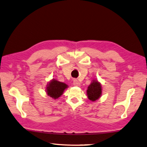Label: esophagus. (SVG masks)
I'll return each mask as SVG.
<instances>
[{
  "label": "esophagus",
  "instance_id": "1",
  "mask_svg": "<svg viewBox=\"0 0 147 147\" xmlns=\"http://www.w3.org/2000/svg\"><path fill=\"white\" fill-rule=\"evenodd\" d=\"M73 85H74V86H76V87H79V86L80 85V83L77 80H75L74 79V80H73Z\"/></svg>",
  "mask_w": 147,
  "mask_h": 147
}]
</instances>
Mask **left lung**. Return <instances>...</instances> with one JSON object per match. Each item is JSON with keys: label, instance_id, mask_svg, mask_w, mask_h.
I'll return each mask as SVG.
<instances>
[{"label": "left lung", "instance_id": "8db88e82", "mask_svg": "<svg viewBox=\"0 0 147 147\" xmlns=\"http://www.w3.org/2000/svg\"><path fill=\"white\" fill-rule=\"evenodd\" d=\"M101 94L102 87L100 83L97 80H92L87 90L88 98L92 101H95L101 96Z\"/></svg>", "mask_w": 147, "mask_h": 147}]
</instances>
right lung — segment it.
<instances>
[{"label": "right lung", "instance_id": "1", "mask_svg": "<svg viewBox=\"0 0 147 147\" xmlns=\"http://www.w3.org/2000/svg\"><path fill=\"white\" fill-rule=\"evenodd\" d=\"M68 87V85L65 83L60 82L57 80L53 79L47 85L46 88V92L48 96L54 99H58L62 95L65 88Z\"/></svg>", "mask_w": 147, "mask_h": 147}]
</instances>
